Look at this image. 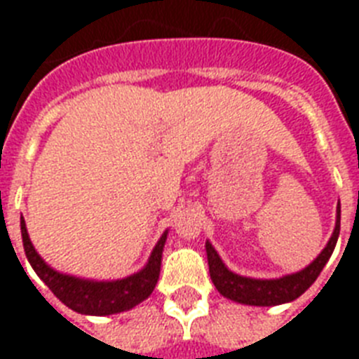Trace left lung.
<instances>
[{
	"label": "left lung",
	"instance_id": "8db88e82",
	"mask_svg": "<svg viewBox=\"0 0 359 359\" xmlns=\"http://www.w3.org/2000/svg\"><path fill=\"white\" fill-rule=\"evenodd\" d=\"M341 229V207H337V224L328 245L324 248L323 253L315 259L307 268L302 272H296L292 276H285L279 279H251L242 278L236 273L229 272L222 259L218 257L216 250L207 242V255H208V270H210V279L219 290V294H224L229 300L248 304V306H279L287 302L296 300L298 296L306 292L318 273L323 272L326 262L334 253V248L339 238Z\"/></svg>",
	"mask_w": 359,
	"mask_h": 359
}]
</instances>
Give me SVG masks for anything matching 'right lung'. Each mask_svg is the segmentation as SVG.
Wrapping results in <instances>:
<instances>
[{
  "label": "right lung",
  "mask_w": 359,
  "mask_h": 359,
  "mask_svg": "<svg viewBox=\"0 0 359 359\" xmlns=\"http://www.w3.org/2000/svg\"><path fill=\"white\" fill-rule=\"evenodd\" d=\"M20 229H22L25 257L36 276L72 311L83 313V315H98V317L126 311L149 298L156 287L168 233H163L162 238L158 240V244L152 250L151 259H149V264L141 272L126 279H119V281H86V279L70 278V276H63V273L52 270L41 257L36 255L29 235H27V229H25L24 218L20 219Z\"/></svg>",
  "instance_id": "1"
}]
</instances>
